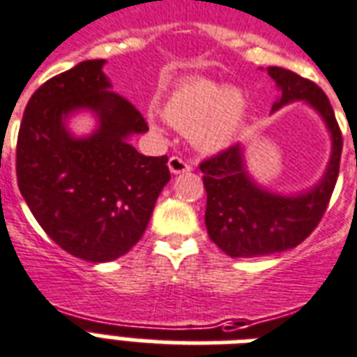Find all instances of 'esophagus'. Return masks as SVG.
Here are the masks:
<instances>
[{
    "label": "esophagus",
    "instance_id": "1",
    "mask_svg": "<svg viewBox=\"0 0 357 357\" xmlns=\"http://www.w3.org/2000/svg\"><path fill=\"white\" fill-rule=\"evenodd\" d=\"M167 165H169V171L173 173V175H178V173H186V171H190V164H186V162H184L182 158H178V156H171Z\"/></svg>",
    "mask_w": 357,
    "mask_h": 357
}]
</instances>
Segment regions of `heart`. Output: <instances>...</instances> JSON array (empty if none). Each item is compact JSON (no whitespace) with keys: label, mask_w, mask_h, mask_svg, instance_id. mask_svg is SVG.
Returning <instances> with one entry per match:
<instances>
[{"label":"heart","mask_w":357,"mask_h":357,"mask_svg":"<svg viewBox=\"0 0 357 357\" xmlns=\"http://www.w3.org/2000/svg\"><path fill=\"white\" fill-rule=\"evenodd\" d=\"M244 93L206 78L184 79L167 93L160 106L164 121L176 130H192V139L203 151L229 147L245 119Z\"/></svg>","instance_id":"1"}]
</instances>
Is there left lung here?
<instances>
[{"label":"left lung","mask_w":357,"mask_h":357,"mask_svg":"<svg viewBox=\"0 0 357 357\" xmlns=\"http://www.w3.org/2000/svg\"><path fill=\"white\" fill-rule=\"evenodd\" d=\"M266 70L281 91L272 113L292 102L313 107L330 132V162L313 188L284 195L270 192L250 175L242 143L204 160L199 165L206 190L204 223L210 240L229 257H264L302 244L324 216L339 175L342 135L324 91L281 66Z\"/></svg>","instance_id":"left-lung-1"}]
</instances>
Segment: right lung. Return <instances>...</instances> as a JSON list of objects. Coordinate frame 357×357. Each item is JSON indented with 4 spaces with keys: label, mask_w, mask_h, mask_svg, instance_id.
<instances>
[{
    "label": "right lung",
    "mask_w": 357,
    "mask_h": 357,
    "mask_svg": "<svg viewBox=\"0 0 357 357\" xmlns=\"http://www.w3.org/2000/svg\"><path fill=\"white\" fill-rule=\"evenodd\" d=\"M106 59L82 61L40 85L27 102L16 145L22 197L38 225L70 255L115 261L145 233L160 192L169 182L167 156H143L130 145L147 132L145 119L112 91ZM97 121L76 136L68 119Z\"/></svg>",
    "instance_id": "add662e5"
}]
</instances>
